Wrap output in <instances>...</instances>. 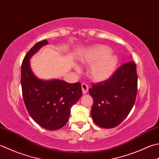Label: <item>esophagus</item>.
<instances>
[{
  "label": "esophagus",
  "instance_id": "34e87169",
  "mask_svg": "<svg viewBox=\"0 0 159 159\" xmlns=\"http://www.w3.org/2000/svg\"><path fill=\"white\" fill-rule=\"evenodd\" d=\"M81 88H82V91H83V94H85L88 91V88L89 87L88 85H86L85 83H82L81 84Z\"/></svg>",
  "mask_w": 159,
  "mask_h": 159
}]
</instances>
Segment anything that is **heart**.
Here are the masks:
<instances>
[{
    "mask_svg": "<svg viewBox=\"0 0 159 159\" xmlns=\"http://www.w3.org/2000/svg\"><path fill=\"white\" fill-rule=\"evenodd\" d=\"M80 61L90 65L88 74L93 81L101 82L113 74L118 63V58L111 53V49L105 45H95L86 49L80 56ZM76 70L79 68L76 67Z\"/></svg>",
    "mask_w": 159,
    "mask_h": 159,
    "instance_id": "1",
    "label": "heart"
}]
</instances>
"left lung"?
I'll use <instances>...</instances> for the list:
<instances>
[{"label":"left lung","mask_w":159,"mask_h":159,"mask_svg":"<svg viewBox=\"0 0 159 159\" xmlns=\"http://www.w3.org/2000/svg\"><path fill=\"white\" fill-rule=\"evenodd\" d=\"M137 81L136 64L129 61L106 80L93 84L89 93L94 101L91 114L96 125L113 128L121 123L134 105Z\"/></svg>","instance_id":"8db88e82"}]
</instances>
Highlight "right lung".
<instances>
[{
	"label": "right lung",
	"mask_w": 159,
	"mask_h": 159,
	"mask_svg": "<svg viewBox=\"0 0 159 159\" xmlns=\"http://www.w3.org/2000/svg\"><path fill=\"white\" fill-rule=\"evenodd\" d=\"M47 44L46 40L34 45L25 57L21 65L23 97L30 116L43 128L57 130L69 120L71 107L82 96L80 83L62 80H43L37 78L30 67V59Z\"/></svg>",
	"instance_id": "obj_1"
}]
</instances>
